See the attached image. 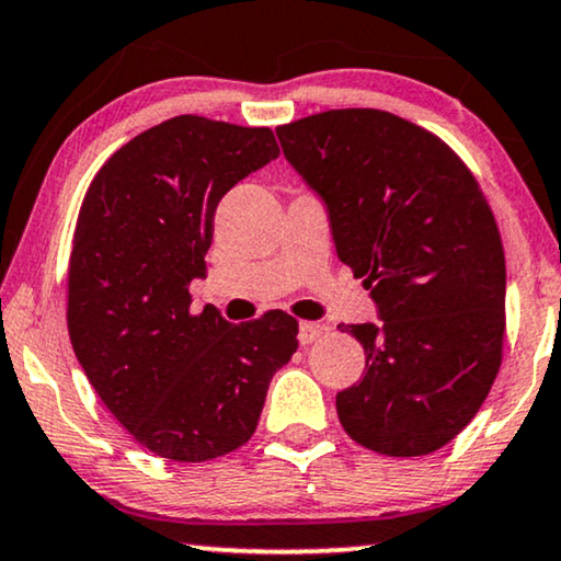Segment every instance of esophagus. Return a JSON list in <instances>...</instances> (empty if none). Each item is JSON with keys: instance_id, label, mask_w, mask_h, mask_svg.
<instances>
[{"instance_id": "esophagus-1", "label": "esophagus", "mask_w": 561, "mask_h": 561, "mask_svg": "<svg viewBox=\"0 0 561 561\" xmlns=\"http://www.w3.org/2000/svg\"><path fill=\"white\" fill-rule=\"evenodd\" d=\"M323 329L321 323H313V321H300L298 323V341H300V346H308V344H313L316 339H319L321 334H323Z\"/></svg>"}]
</instances>
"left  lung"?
Wrapping results in <instances>:
<instances>
[{
  "label": "left lung",
  "instance_id": "left-lung-1",
  "mask_svg": "<svg viewBox=\"0 0 561 561\" xmlns=\"http://www.w3.org/2000/svg\"><path fill=\"white\" fill-rule=\"evenodd\" d=\"M275 134L377 306V323L339 327L367 354L336 394L341 425L381 456L443 448L501 367L506 261L481 186L448 144L387 111L316 113Z\"/></svg>",
  "mask_w": 561,
  "mask_h": 561
}]
</instances>
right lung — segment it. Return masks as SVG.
<instances>
[{"label":"right lung","instance_id":"1","mask_svg":"<svg viewBox=\"0 0 561 561\" xmlns=\"http://www.w3.org/2000/svg\"><path fill=\"white\" fill-rule=\"evenodd\" d=\"M278 153L271 128L176 116L121 146L85 192L68 271L72 352L111 415L161 458L245 445L298 348L283 311L245 323L213 306L190 313L217 205Z\"/></svg>","mask_w":561,"mask_h":561}]
</instances>
